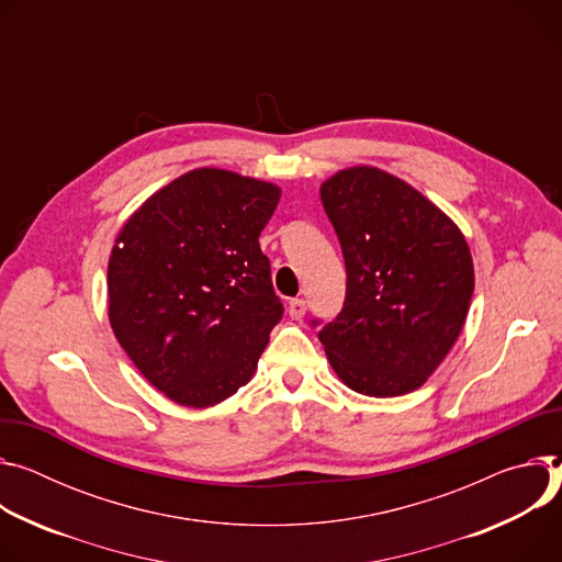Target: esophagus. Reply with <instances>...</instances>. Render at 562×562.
<instances>
[{
    "label": "esophagus",
    "instance_id": "34e87169",
    "mask_svg": "<svg viewBox=\"0 0 562 562\" xmlns=\"http://www.w3.org/2000/svg\"><path fill=\"white\" fill-rule=\"evenodd\" d=\"M288 315L292 317V319H303V315H305V301L303 299H290L288 301Z\"/></svg>",
    "mask_w": 562,
    "mask_h": 562
}]
</instances>
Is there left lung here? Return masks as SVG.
<instances>
[{"mask_svg":"<svg viewBox=\"0 0 562 562\" xmlns=\"http://www.w3.org/2000/svg\"><path fill=\"white\" fill-rule=\"evenodd\" d=\"M341 245L346 296L313 319L341 382L370 397L419 389L456 344L473 294L469 245L453 221L404 180L352 167L322 184Z\"/></svg>","mask_w":562,"mask_h":562,"instance_id":"left-lung-1","label":"left lung"}]
</instances>
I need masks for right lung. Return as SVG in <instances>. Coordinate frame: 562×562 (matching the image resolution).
Returning <instances> with one entry per match:
<instances>
[{"instance_id": "1", "label": "right lung", "mask_w": 562, "mask_h": 562, "mask_svg": "<svg viewBox=\"0 0 562 562\" xmlns=\"http://www.w3.org/2000/svg\"><path fill=\"white\" fill-rule=\"evenodd\" d=\"M281 190L194 169L124 223L109 259V322L143 375L182 406H212L255 375L283 317L259 234Z\"/></svg>"}]
</instances>
